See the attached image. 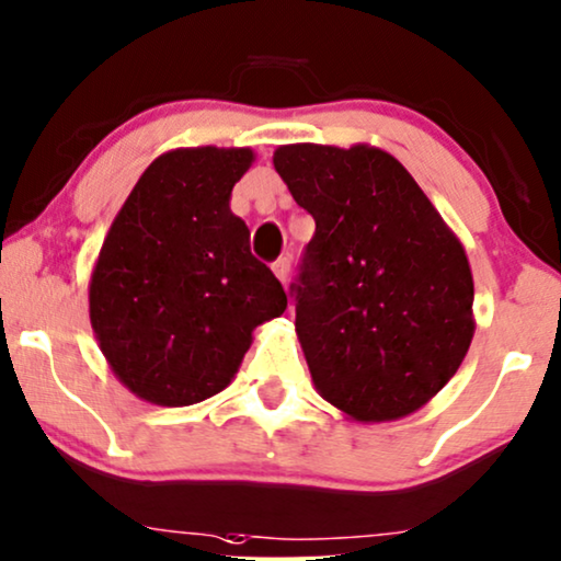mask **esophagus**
Listing matches in <instances>:
<instances>
[{"label":"esophagus","mask_w":561,"mask_h":561,"mask_svg":"<svg viewBox=\"0 0 561 561\" xmlns=\"http://www.w3.org/2000/svg\"><path fill=\"white\" fill-rule=\"evenodd\" d=\"M273 273L278 275L280 283H286L288 275H290V257H278V260H275V263H273Z\"/></svg>","instance_id":"esophagus-1"}]
</instances>
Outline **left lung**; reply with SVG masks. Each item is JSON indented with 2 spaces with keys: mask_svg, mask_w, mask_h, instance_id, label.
I'll list each match as a JSON object with an SVG mask.
<instances>
[{
  "mask_svg": "<svg viewBox=\"0 0 561 561\" xmlns=\"http://www.w3.org/2000/svg\"><path fill=\"white\" fill-rule=\"evenodd\" d=\"M273 164L317 224L290 296L319 394L360 423L420 410L474 337L461 242L387 151L290 144Z\"/></svg>",
  "mask_w": 561,
  "mask_h": 561,
  "instance_id": "obj_1",
  "label": "left lung"
}]
</instances>
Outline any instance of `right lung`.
Masks as SVG:
<instances>
[{
    "mask_svg": "<svg viewBox=\"0 0 561 561\" xmlns=\"http://www.w3.org/2000/svg\"><path fill=\"white\" fill-rule=\"evenodd\" d=\"M250 149H178L138 178L90 283L100 351L136 397L187 407L237 374L252 330L280 317L286 290L250 252L231 187Z\"/></svg>",
    "mask_w": 561,
    "mask_h": 561,
    "instance_id": "1",
    "label": "right lung"
}]
</instances>
